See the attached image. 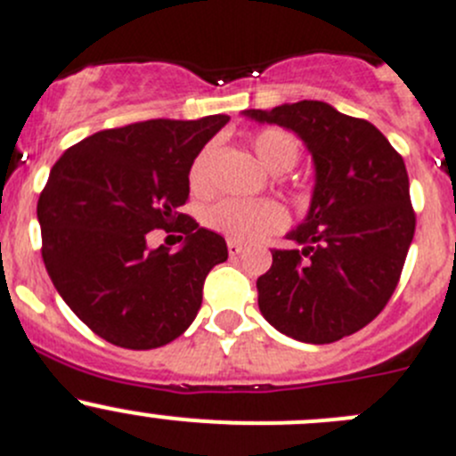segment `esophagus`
I'll return each instance as SVG.
<instances>
[{"label":"esophagus","instance_id":"esophagus-1","mask_svg":"<svg viewBox=\"0 0 456 456\" xmlns=\"http://www.w3.org/2000/svg\"><path fill=\"white\" fill-rule=\"evenodd\" d=\"M241 250H244V246H241L240 241H228V253H231V257L241 255Z\"/></svg>","mask_w":456,"mask_h":456}]
</instances>
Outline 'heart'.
<instances>
[{"label":"heart","instance_id":"b5f03b06","mask_svg":"<svg viewBox=\"0 0 456 456\" xmlns=\"http://www.w3.org/2000/svg\"><path fill=\"white\" fill-rule=\"evenodd\" d=\"M253 150L266 170L280 172L296 166L300 147L284 129H262L253 136ZM210 160L212 147H203L190 166V190L194 194L210 192ZM203 224L210 231L232 241H257L273 235L286 225V212L275 201H248V199H221L203 212Z\"/></svg>","mask_w":456,"mask_h":456}]
</instances>
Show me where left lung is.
Returning <instances> with one entry per match:
<instances>
[{
	"instance_id": "left-lung-1",
	"label": "left lung",
	"mask_w": 456,
	"mask_h": 456,
	"mask_svg": "<svg viewBox=\"0 0 456 456\" xmlns=\"http://www.w3.org/2000/svg\"><path fill=\"white\" fill-rule=\"evenodd\" d=\"M244 116L296 134L315 167L309 212L286 232L302 248L273 250V266L257 280L259 311L309 345L361 331L392 297L414 237L401 154L374 125L322 101Z\"/></svg>"
}]
</instances>
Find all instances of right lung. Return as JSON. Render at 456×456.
I'll use <instances>...</instances> for the list:
<instances>
[{"label":"right lung","mask_w":456,"mask_h":456,"mask_svg":"<svg viewBox=\"0 0 456 456\" xmlns=\"http://www.w3.org/2000/svg\"><path fill=\"white\" fill-rule=\"evenodd\" d=\"M228 120L102 129L51 170L37 201L46 273L69 309L111 345L156 349L179 338L201 309L206 275L228 259L224 237L176 212L194 156ZM172 220L186 235L182 248L150 249L146 232Z\"/></svg>","instance_id":"right-lung-1"}]
</instances>
